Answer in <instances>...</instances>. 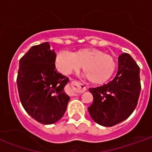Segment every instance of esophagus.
Segmentation results:
<instances>
[{"mask_svg":"<svg viewBox=\"0 0 152 152\" xmlns=\"http://www.w3.org/2000/svg\"><path fill=\"white\" fill-rule=\"evenodd\" d=\"M71 89L72 90V92L76 93V94H81V93L86 91V86L83 84H81L79 81H72L71 84Z\"/></svg>","mask_w":152,"mask_h":152,"instance_id":"1","label":"esophagus"}]
</instances>
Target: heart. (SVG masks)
Segmentation results:
<instances>
[{
	"label": "heart",
	"instance_id": "b5f03b06",
	"mask_svg": "<svg viewBox=\"0 0 152 152\" xmlns=\"http://www.w3.org/2000/svg\"><path fill=\"white\" fill-rule=\"evenodd\" d=\"M57 66L64 74L77 72L83 67V76L90 84L101 86L112 79L117 64L114 58L94 48H86L73 54L61 53Z\"/></svg>",
	"mask_w": 152,
	"mask_h": 152
}]
</instances>
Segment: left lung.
<instances>
[{
    "instance_id": "8db88e82",
    "label": "left lung",
    "mask_w": 152,
    "mask_h": 152,
    "mask_svg": "<svg viewBox=\"0 0 152 152\" xmlns=\"http://www.w3.org/2000/svg\"><path fill=\"white\" fill-rule=\"evenodd\" d=\"M89 90L94 97L88 107L93 120L105 127L119 124L137 106L141 91L140 68L129 53H122L118 58V72L114 79Z\"/></svg>"
}]
</instances>
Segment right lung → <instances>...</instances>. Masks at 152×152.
Listing matches in <instances>:
<instances>
[{
	"label": "right lung",
	"mask_w": 152,
	"mask_h": 152,
	"mask_svg": "<svg viewBox=\"0 0 152 152\" xmlns=\"http://www.w3.org/2000/svg\"><path fill=\"white\" fill-rule=\"evenodd\" d=\"M56 53L49 42L32 46L19 60L18 94L25 111L44 124L63 117L70 97L64 88L69 79L57 72Z\"/></svg>",
	"instance_id": "obj_1"
}]
</instances>
